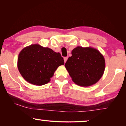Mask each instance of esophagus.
Instances as JSON below:
<instances>
[{"mask_svg":"<svg viewBox=\"0 0 126 126\" xmlns=\"http://www.w3.org/2000/svg\"><path fill=\"white\" fill-rule=\"evenodd\" d=\"M63 60H64L65 63H66V61H67V57H65L64 58H63Z\"/></svg>","mask_w":126,"mask_h":126,"instance_id":"obj_1","label":"esophagus"}]
</instances>
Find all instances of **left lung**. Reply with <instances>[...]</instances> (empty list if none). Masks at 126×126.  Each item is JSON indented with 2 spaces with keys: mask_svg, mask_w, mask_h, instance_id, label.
Listing matches in <instances>:
<instances>
[{
  "mask_svg": "<svg viewBox=\"0 0 126 126\" xmlns=\"http://www.w3.org/2000/svg\"><path fill=\"white\" fill-rule=\"evenodd\" d=\"M65 66L72 80L82 87H88L98 82L104 74L105 61L99 51L92 47L78 46L71 51Z\"/></svg>",
  "mask_w": 126,
  "mask_h": 126,
  "instance_id": "left-lung-1",
  "label": "left lung"
}]
</instances>
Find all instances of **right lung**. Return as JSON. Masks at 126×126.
Returning <instances> with one entry per match:
<instances>
[{
  "label": "right lung",
  "instance_id": "right-lung-1",
  "mask_svg": "<svg viewBox=\"0 0 126 126\" xmlns=\"http://www.w3.org/2000/svg\"><path fill=\"white\" fill-rule=\"evenodd\" d=\"M63 64L60 53L38 44L23 48L17 61V67L22 77L28 82L36 86L49 82L57 67Z\"/></svg>",
  "mask_w": 126,
  "mask_h": 126
}]
</instances>
